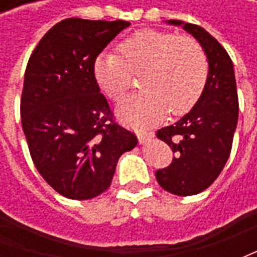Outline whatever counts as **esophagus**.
I'll list each match as a JSON object with an SVG mask.
<instances>
[{
	"instance_id": "obj_1",
	"label": "esophagus",
	"mask_w": 257,
	"mask_h": 257,
	"mask_svg": "<svg viewBox=\"0 0 257 257\" xmlns=\"http://www.w3.org/2000/svg\"><path fill=\"white\" fill-rule=\"evenodd\" d=\"M138 138H139V142L140 143H147V142H150L153 138H154V134L153 132H140L139 135H138Z\"/></svg>"
}]
</instances>
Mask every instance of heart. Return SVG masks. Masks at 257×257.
I'll list each match as a JSON object with an SVG mask.
<instances>
[{"mask_svg": "<svg viewBox=\"0 0 257 257\" xmlns=\"http://www.w3.org/2000/svg\"><path fill=\"white\" fill-rule=\"evenodd\" d=\"M121 56L103 52L93 63L100 89L117 100L140 73L143 89L123 97L117 115L123 122L147 128L165 114L180 115L195 104L208 79V59L198 42L160 30H140L119 44Z\"/></svg>", "mask_w": 257, "mask_h": 257, "instance_id": "b5f03b06", "label": "heart"}]
</instances>
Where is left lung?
<instances>
[{
    "label": "left lung",
    "mask_w": 257,
    "mask_h": 257,
    "mask_svg": "<svg viewBox=\"0 0 257 257\" xmlns=\"http://www.w3.org/2000/svg\"><path fill=\"white\" fill-rule=\"evenodd\" d=\"M182 26L199 42L208 59V79L197 103L173 125L161 128L157 138L172 147V164L158 169L162 189L175 195H194L213 183L226 165L238 122V95L234 66L226 49L208 31L182 20Z\"/></svg>",
    "instance_id": "8db88e82"
}]
</instances>
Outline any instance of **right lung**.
<instances>
[{
	"label": "right lung",
	"mask_w": 257,
	"mask_h": 257,
	"mask_svg": "<svg viewBox=\"0 0 257 257\" xmlns=\"http://www.w3.org/2000/svg\"><path fill=\"white\" fill-rule=\"evenodd\" d=\"M128 22L70 18L31 53L20 101L22 126L34 165L53 190L90 199L111 184L115 167L138 138L112 121L93 63Z\"/></svg>",
	"instance_id": "right-lung-1"
}]
</instances>
